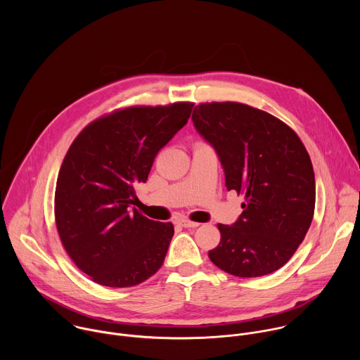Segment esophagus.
Masks as SVG:
<instances>
[{
	"mask_svg": "<svg viewBox=\"0 0 360 360\" xmlns=\"http://www.w3.org/2000/svg\"><path fill=\"white\" fill-rule=\"evenodd\" d=\"M175 224H178V225H181V226H184V228H196V226H199L198 222H192V221H189V219H186V218H178V219L175 221Z\"/></svg>",
	"mask_w": 360,
	"mask_h": 360,
	"instance_id": "obj_1",
	"label": "esophagus"
}]
</instances>
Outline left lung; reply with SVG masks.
<instances>
[{"label": "left lung", "mask_w": 360, "mask_h": 360, "mask_svg": "<svg viewBox=\"0 0 360 360\" xmlns=\"http://www.w3.org/2000/svg\"><path fill=\"white\" fill-rule=\"evenodd\" d=\"M196 131L217 150L225 186L245 196L233 225L218 224L211 261L239 278L282 268L304 239L315 212V174L296 132L276 117L240 102L195 107Z\"/></svg>", "instance_id": "8db88e82"}]
</instances>
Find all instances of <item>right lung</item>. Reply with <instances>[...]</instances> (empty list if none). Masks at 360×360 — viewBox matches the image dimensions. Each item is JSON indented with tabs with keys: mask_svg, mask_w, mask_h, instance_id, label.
I'll use <instances>...</instances> for the list:
<instances>
[{
	"mask_svg": "<svg viewBox=\"0 0 360 360\" xmlns=\"http://www.w3.org/2000/svg\"><path fill=\"white\" fill-rule=\"evenodd\" d=\"M192 102L117 110L88 124L63 161L54 200L57 231L72 262L94 282L135 286L162 266L171 222L135 208V186L188 122Z\"/></svg>",
	"mask_w": 360,
	"mask_h": 360,
	"instance_id": "1",
	"label": "right lung"
}]
</instances>
